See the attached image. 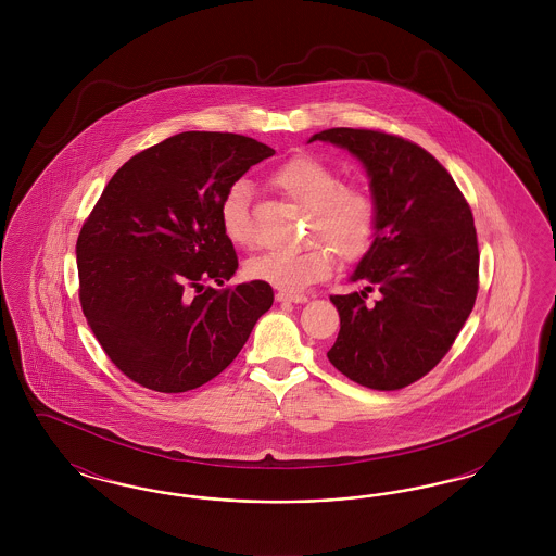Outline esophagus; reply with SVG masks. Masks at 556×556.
I'll return each mask as SVG.
<instances>
[{
    "label": "esophagus",
    "instance_id": "esophagus-1",
    "mask_svg": "<svg viewBox=\"0 0 556 556\" xmlns=\"http://www.w3.org/2000/svg\"><path fill=\"white\" fill-rule=\"evenodd\" d=\"M275 298L277 302H295V304H304L308 300L304 293H291V291H277Z\"/></svg>",
    "mask_w": 556,
    "mask_h": 556
}]
</instances>
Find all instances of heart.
<instances>
[{"mask_svg":"<svg viewBox=\"0 0 556 556\" xmlns=\"http://www.w3.org/2000/svg\"><path fill=\"white\" fill-rule=\"evenodd\" d=\"M270 184L308 211V236L328 245L315 241L302 250L265 252L248 261V277L277 290H306L331 275L336 265L331 247L344 261H358L369 252L377 233L375 200L361 187L342 186L333 166L313 156H295L270 175ZM220 227L236 245L254 243L248 184L238 181L227 189L220 202Z\"/></svg>","mask_w":556,"mask_h":556,"instance_id":"1","label":"heart"}]
</instances>
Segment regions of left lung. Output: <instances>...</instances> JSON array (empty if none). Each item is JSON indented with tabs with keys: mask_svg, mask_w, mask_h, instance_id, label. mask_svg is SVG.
<instances>
[{
	"mask_svg": "<svg viewBox=\"0 0 556 556\" xmlns=\"http://www.w3.org/2000/svg\"><path fill=\"white\" fill-rule=\"evenodd\" d=\"M327 141L361 160L377 206V233L350 275L367 288L331 295L340 333L327 358L370 390H400L433 369L477 298L473 214L448 170L421 146L370 129H327ZM380 291L375 305L369 290Z\"/></svg>",
	"mask_w": 556,
	"mask_h": 556,
	"instance_id": "obj_1",
	"label": "left lung"
}]
</instances>
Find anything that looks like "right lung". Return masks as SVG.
I'll return each mask as SVG.
<instances>
[{"instance_id": "add662e5", "label": "right lung", "mask_w": 556, "mask_h": 556, "mask_svg": "<svg viewBox=\"0 0 556 556\" xmlns=\"http://www.w3.org/2000/svg\"><path fill=\"white\" fill-rule=\"evenodd\" d=\"M273 148L236 132L173 135L125 162L77 239L79 300L108 358L135 383L179 394L227 369L273 288L216 290L238 270L220 202Z\"/></svg>"}]
</instances>
